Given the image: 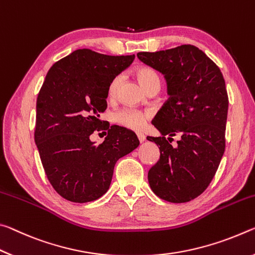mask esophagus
Here are the masks:
<instances>
[{"label":"esophagus","instance_id":"esophagus-1","mask_svg":"<svg viewBox=\"0 0 255 255\" xmlns=\"http://www.w3.org/2000/svg\"><path fill=\"white\" fill-rule=\"evenodd\" d=\"M136 136H137V139H139L140 142H143V141L145 140V135L143 134V133H141V132H137L136 133Z\"/></svg>","mask_w":255,"mask_h":255}]
</instances>
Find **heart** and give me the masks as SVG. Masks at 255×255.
I'll use <instances>...</instances> for the list:
<instances>
[{"label":"heart","instance_id":"b5f03b06","mask_svg":"<svg viewBox=\"0 0 255 255\" xmlns=\"http://www.w3.org/2000/svg\"><path fill=\"white\" fill-rule=\"evenodd\" d=\"M134 76L145 90L160 85L159 76L150 66H137L134 70ZM121 83H122V77L121 76H116L112 79L107 88L108 97L114 98L118 95ZM150 118H151V112L150 111H141L135 110V108H123V110L116 112L114 115L116 123L124 128H131V130H141L147 124Z\"/></svg>","mask_w":255,"mask_h":255}]
</instances>
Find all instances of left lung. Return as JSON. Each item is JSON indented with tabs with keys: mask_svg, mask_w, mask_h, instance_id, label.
<instances>
[{
	"mask_svg": "<svg viewBox=\"0 0 255 255\" xmlns=\"http://www.w3.org/2000/svg\"><path fill=\"white\" fill-rule=\"evenodd\" d=\"M136 56L164 74L169 95L152 123L161 136H147L160 150L148 172L149 185L168 202L191 201L210 184L225 151L228 96L223 73L193 45ZM175 135L180 140L173 147Z\"/></svg>",
	"mask_w": 255,
	"mask_h": 255,
	"instance_id": "left-lung-1",
	"label": "left lung"
}]
</instances>
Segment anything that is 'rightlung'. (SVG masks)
Instances as JSON below:
<instances>
[{"mask_svg": "<svg viewBox=\"0 0 255 255\" xmlns=\"http://www.w3.org/2000/svg\"><path fill=\"white\" fill-rule=\"evenodd\" d=\"M134 57L77 49L46 74L37 97L35 142L49 183L71 202L103 197L116 161L140 143L134 132L118 125L103 143L90 140L94 131L107 130L99 118L107 108L108 85Z\"/></svg>", "mask_w": 255, "mask_h": 255, "instance_id": "1", "label": "right lung"}]
</instances>
